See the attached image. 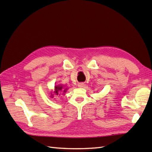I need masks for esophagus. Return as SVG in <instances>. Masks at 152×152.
<instances>
[{
    "label": "esophagus",
    "mask_w": 152,
    "mask_h": 152,
    "mask_svg": "<svg viewBox=\"0 0 152 152\" xmlns=\"http://www.w3.org/2000/svg\"><path fill=\"white\" fill-rule=\"evenodd\" d=\"M84 86V83L83 82H80V83L78 84V87H83Z\"/></svg>",
    "instance_id": "1"
}]
</instances>
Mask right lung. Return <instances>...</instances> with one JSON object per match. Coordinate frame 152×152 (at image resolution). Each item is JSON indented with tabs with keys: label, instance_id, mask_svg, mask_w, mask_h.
I'll list each match as a JSON object with an SVG mask.
<instances>
[{
	"label": "right lung",
	"instance_id": "right-lung-1",
	"mask_svg": "<svg viewBox=\"0 0 152 152\" xmlns=\"http://www.w3.org/2000/svg\"><path fill=\"white\" fill-rule=\"evenodd\" d=\"M67 89H65L63 87V86L61 85H58V86H56L54 87V93L56 95H58L59 94V93H65ZM53 94H51L50 95V96H51V98H53Z\"/></svg>",
	"mask_w": 152,
	"mask_h": 152
}]
</instances>
